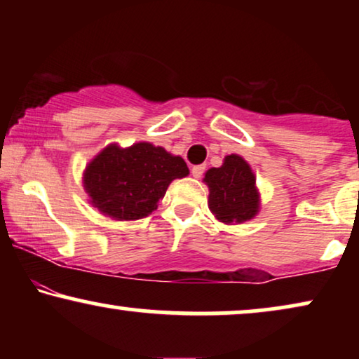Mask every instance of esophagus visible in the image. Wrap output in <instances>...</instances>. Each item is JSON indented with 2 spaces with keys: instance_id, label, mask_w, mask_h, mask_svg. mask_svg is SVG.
Wrapping results in <instances>:
<instances>
[{
  "instance_id": "34e87169",
  "label": "esophagus",
  "mask_w": 359,
  "mask_h": 359,
  "mask_svg": "<svg viewBox=\"0 0 359 359\" xmlns=\"http://www.w3.org/2000/svg\"><path fill=\"white\" fill-rule=\"evenodd\" d=\"M204 171H205V165H196L191 168V173H193L194 178H201Z\"/></svg>"
}]
</instances>
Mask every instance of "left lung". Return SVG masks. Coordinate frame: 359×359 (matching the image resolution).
Returning a JSON list of instances; mask_svg holds the SVG:
<instances>
[{
  "label": "left lung",
  "instance_id": "1",
  "mask_svg": "<svg viewBox=\"0 0 359 359\" xmlns=\"http://www.w3.org/2000/svg\"><path fill=\"white\" fill-rule=\"evenodd\" d=\"M203 181L209 188V209L219 222L243 224L259 212L257 176L243 156L227 155L219 168L205 171Z\"/></svg>",
  "mask_w": 359,
  "mask_h": 359
}]
</instances>
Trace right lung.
Returning <instances> with one entry per match:
<instances>
[{"label": "right lung", "instance_id": "obj_1", "mask_svg": "<svg viewBox=\"0 0 359 359\" xmlns=\"http://www.w3.org/2000/svg\"><path fill=\"white\" fill-rule=\"evenodd\" d=\"M189 168L178 155L150 142L122 149L104 147L83 171L88 203L112 220H137L150 215L173 180L186 178Z\"/></svg>", "mask_w": 359, "mask_h": 359}]
</instances>
